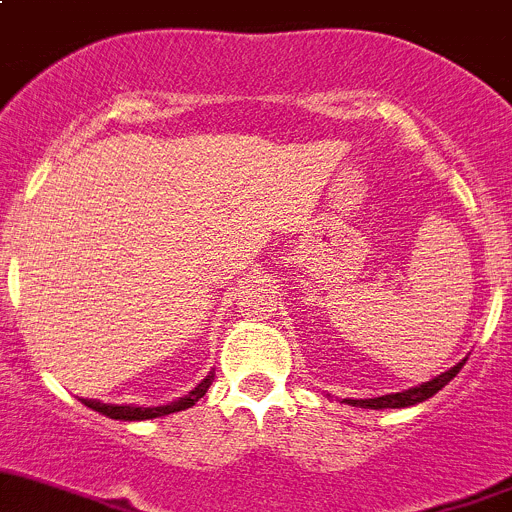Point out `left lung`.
<instances>
[{
    "instance_id": "obj_1",
    "label": "left lung",
    "mask_w": 512,
    "mask_h": 512,
    "mask_svg": "<svg viewBox=\"0 0 512 512\" xmlns=\"http://www.w3.org/2000/svg\"><path fill=\"white\" fill-rule=\"evenodd\" d=\"M462 365L464 360L454 365L452 370H447V373L437 375V378H431V381L421 383V386L416 388H409V391L388 393V396H378V398H360V401H348V403H353V406H358V409H406V406H414V403L426 401V398H431L434 393L442 391V388L452 381L454 375L462 370Z\"/></svg>"
}]
</instances>
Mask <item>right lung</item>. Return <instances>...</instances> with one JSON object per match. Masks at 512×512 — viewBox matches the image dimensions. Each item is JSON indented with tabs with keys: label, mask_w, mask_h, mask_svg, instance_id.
I'll use <instances>...</instances> for the list:
<instances>
[{
	"label": "right lung",
	"mask_w": 512,
	"mask_h": 512,
	"mask_svg": "<svg viewBox=\"0 0 512 512\" xmlns=\"http://www.w3.org/2000/svg\"><path fill=\"white\" fill-rule=\"evenodd\" d=\"M213 378H215V375L210 373L208 378H205L203 383H198V388L187 393L185 398H180V401L167 403V406H154V409H142V406H111V403L91 401V398H81V401L86 403L88 409L98 411V414H103V416H109V419H121V421L157 419V416L175 414V411H182V409H190V406H195V403H198L200 398H203L205 393H208V388L213 386Z\"/></svg>",
	"instance_id": "obj_1"
}]
</instances>
